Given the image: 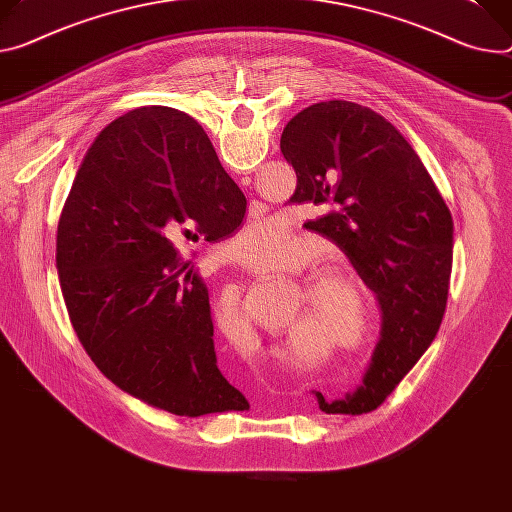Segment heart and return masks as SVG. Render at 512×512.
<instances>
[{
	"mask_svg": "<svg viewBox=\"0 0 512 512\" xmlns=\"http://www.w3.org/2000/svg\"><path fill=\"white\" fill-rule=\"evenodd\" d=\"M286 237H288V228L282 222H277L273 218L251 220L249 224L243 226V230L235 237V241H232V247H230L232 259L249 269H257V267L273 261L277 255L282 253V249L286 245ZM314 249L316 247L310 239H300V253L310 257L314 253ZM300 288H302L304 298L314 306L312 322L306 324V329H304L306 335L320 327L322 329H345V322H347V329L351 333H355L359 337V341L374 339V333H371V327L365 320V316H361L359 324L353 316L355 312L349 316L347 300L361 296L355 275H349L339 269L320 267L302 277ZM306 300H302V304H298L296 314H300L304 310ZM286 343L292 347L294 339L288 337Z\"/></svg>",
	"mask_w": 512,
	"mask_h": 512,
	"instance_id": "1",
	"label": "heart"
}]
</instances>
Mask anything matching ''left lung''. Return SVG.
<instances>
[{
    "label": "left lung",
    "mask_w": 512,
    "mask_h": 512,
    "mask_svg": "<svg viewBox=\"0 0 512 512\" xmlns=\"http://www.w3.org/2000/svg\"><path fill=\"white\" fill-rule=\"evenodd\" d=\"M298 183L294 202L316 206L304 226L337 243L382 312V339L363 384L327 414L376 410L435 341L447 306L453 220L421 157L384 116L331 100L308 106L282 132Z\"/></svg>",
    "instance_id": "1"
}]
</instances>
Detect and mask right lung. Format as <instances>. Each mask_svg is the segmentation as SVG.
<instances>
[{
    "label": "right lung",
    "mask_w": 512,
    "mask_h": 512,
    "mask_svg": "<svg viewBox=\"0 0 512 512\" xmlns=\"http://www.w3.org/2000/svg\"><path fill=\"white\" fill-rule=\"evenodd\" d=\"M245 196L204 128L175 108H136L87 149L57 230L73 329L102 374L177 416L245 410L216 363L208 288L171 237L235 232ZM190 235V230H185Z\"/></svg>",
    "instance_id": "right-lung-1"
}]
</instances>
